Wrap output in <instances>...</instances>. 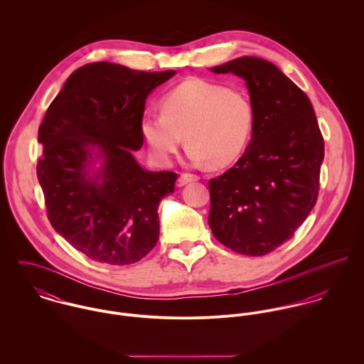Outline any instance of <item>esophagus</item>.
I'll use <instances>...</instances> for the list:
<instances>
[{
    "label": "esophagus",
    "mask_w": 364,
    "mask_h": 364,
    "mask_svg": "<svg viewBox=\"0 0 364 364\" xmlns=\"http://www.w3.org/2000/svg\"><path fill=\"white\" fill-rule=\"evenodd\" d=\"M196 181H199V176H198V175H193V173H182V175L179 176L178 183H179V186H183V185H186V183L196 182Z\"/></svg>",
    "instance_id": "esophagus-1"
}]
</instances>
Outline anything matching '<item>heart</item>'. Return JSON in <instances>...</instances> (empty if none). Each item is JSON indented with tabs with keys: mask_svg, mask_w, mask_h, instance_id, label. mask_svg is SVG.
Instances as JSON below:
<instances>
[{
	"mask_svg": "<svg viewBox=\"0 0 364 364\" xmlns=\"http://www.w3.org/2000/svg\"><path fill=\"white\" fill-rule=\"evenodd\" d=\"M254 122V106L242 91L189 78L162 97L161 113L146 114L140 129L161 162L178 151L183 136L193 161L223 166L247 149Z\"/></svg>",
	"mask_w": 364,
	"mask_h": 364,
	"instance_id": "b5f03b06",
	"label": "heart"
}]
</instances>
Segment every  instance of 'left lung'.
Masks as SVG:
<instances>
[{
	"label": "left lung",
	"mask_w": 364,
	"mask_h": 364,
	"mask_svg": "<svg viewBox=\"0 0 364 364\" xmlns=\"http://www.w3.org/2000/svg\"><path fill=\"white\" fill-rule=\"evenodd\" d=\"M211 71L245 80L255 122L244 156L208 181V225L234 252L262 257L315 206L323 139L309 97L270 61L244 55Z\"/></svg>",
	"instance_id": "obj_1"
}]
</instances>
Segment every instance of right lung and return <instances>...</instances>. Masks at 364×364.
<instances>
[{"label":"right lung","instance_id":"obj_1","mask_svg":"<svg viewBox=\"0 0 364 364\" xmlns=\"http://www.w3.org/2000/svg\"><path fill=\"white\" fill-rule=\"evenodd\" d=\"M175 75L100 61L75 70L39 127L38 179L53 228L90 259L130 264L159 237L158 206L178 175L141 168L146 100ZM103 164L93 169L97 160Z\"/></svg>","mask_w":364,"mask_h":364}]
</instances>
